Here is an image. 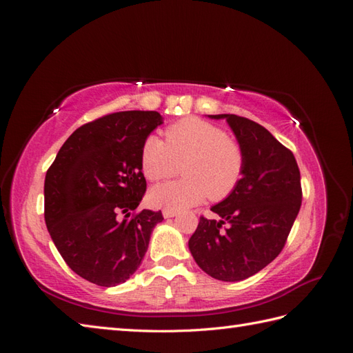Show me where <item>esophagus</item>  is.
I'll use <instances>...</instances> for the list:
<instances>
[{"label":"esophagus","instance_id":"obj_1","mask_svg":"<svg viewBox=\"0 0 353 353\" xmlns=\"http://www.w3.org/2000/svg\"><path fill=\"white\" fill-rule=\"evenodd\" d=\"M162 213H163V218H166V219H168V218H174V216H176V213H178V212H176V210H170V209H163V212H162Z\"/></svg>","mask_w":353,"mask_h":353}]
</instances>
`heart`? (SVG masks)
<instances>
[{
  "label": "heart",
  "instance_id": "b5f03b06",
  "mask_svg": "<svg viewBox=\"0 0 353 353\" xmlns=\"http://www.w3.org/2000/svg\"><path fill=\"white\" fill-rule=\"evenodd\" d=\"M184 160L181 174L185 179L154 185L148 193L153 206L184 210L208 194L212 200L225 199L239 185L244 169L241 145L216 125L197 117L170 125L166 143L152 135L141 147V170L150 181L169 176Z\"/></svg>",
  "mask_w": 353,
  "mask_h": 353
}]
</instances>
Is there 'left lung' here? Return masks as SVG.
I'll return each mask as SVG.
<instances>
[{"instance_id":"1","label":"left lung","mask_w":353,"mask_h":353,"mask_svg":"<svg viewBox=\"0 0 353 353\" xmlns=\"http://www.w3.org/2000/svg\"><path fill=\"white\" fill-rule=\"evenodd\" d=\"M208 116L227 121L243 148L244 169L236 190L210 208L221 219L201 216L188 249L212 279L234 283L259 272L283 250L302 205L301 172L293 153L262 125L237 114Z\"/></svg>"}]
</instances>
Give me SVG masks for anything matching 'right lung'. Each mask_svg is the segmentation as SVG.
I'll list each match as a JSON object with an SVG mask.
<instances>
[{"instance_id": "obj_1", "label": "right lung", "mask_w": 353, "mask_h": 353, "mask_svg": "<svg viewBox=\"0 0 353 353\" xmlns=\"http://www.w3.org/2000/svg\"><path fill=\"white\" fill-rule=\"evenodd\" d=\"M163 117L130 110L85 123L61 145L46 175V223L69 268L113 287L140 268L162 212L132 213L145 193L140 154ZM123 218H120V215Z\"/></svg>"}]
</instances>
